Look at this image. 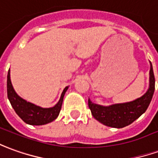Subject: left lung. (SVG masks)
<instances>
[{
    "label": "left lung",
    "mask_w": 158,
    "mask_h": 158,
    "mask_svg": "<svg viewBox=\"0 0 158 158\" xmlns=\"http://www.w3.org/2000/svg\"><path fill=\"white\" fill-rule=\"evenodd\" d=\"M154 90L155 76L151 63L150 87L146 93L141 98H138L133 102L113 104L108 107L96 104L91 102L90 99H88V105L93 117L96 120L108 127L121 128L133 123L142 114L146 111L152 101Z\"/></svg>",
    "instance_id": "obj_1"
}]
</instances>
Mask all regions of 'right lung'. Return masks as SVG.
<instances>
[{
    "label": "right lung",
    "instance_id": "obj_1",
    "mask_svg": "<svg viewBox=\"0 0 158 158\" xmlns=\"http://www.w3.org/2000/svg\"><path fill=\"white\" fill-rule=\"evenodd\" d=\"M67 86L62 91L59 102L56 106L48 109H44L39 106L35 105L33 103L25 101L19 97L15 90L13 88L11 79H10V70L7 73V82H6V90H7V98L9 99L10 103L14 108V111L21 118L25 123L30 125L40 126L44 125L56 120L60 114L64 95L68 90Z\"/></svg>",
    "mask_w": 158,
    "mask_h": 158
}]
</instances>
